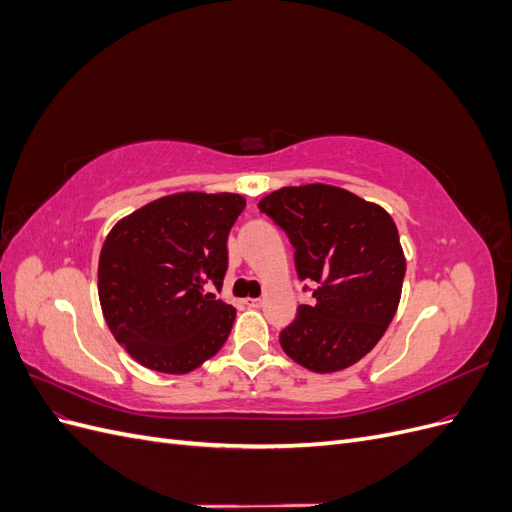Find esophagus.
Returning <instances> with one entry per match:
<instances>
[{
  "label": "esophagus",
  "instance_id": "34e87169",
  "mask_svg": "<svg viewBox=\"0 0 512 512\" xmlns=\"http://www.w3.org/2000/svg\"><path fill=\"white\" fill-rule=\"evenodd\" d=\"M245 303L250 305V307H260V305H262V299H247Z\"/></svg>",
  "mask_w": 512,
  "mask_h": 512
}]
</instances>
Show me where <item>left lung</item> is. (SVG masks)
I'll return each mask as SVG.
<instances>
[{"mask_svg":"<svg viewBox=\"0 0 512 512\" xmlns=\"http://www.w3.org/2000/svg\"><path fill=\"white\" fill-rule=\"evenodd\" d=\"M258 209L286 230L314 303L280 333L294 363L316 374L342 371L374 348L397 312L406 256L380 205L327 183L275 190Z\"/></svg>","mask_w":512,"mask_h":512,"instance_id":"left-lung-1","label":"left lung"}]
</instances>
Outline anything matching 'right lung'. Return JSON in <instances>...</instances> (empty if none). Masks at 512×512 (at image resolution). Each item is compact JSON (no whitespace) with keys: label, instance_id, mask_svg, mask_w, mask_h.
Segmentation results:
<instances>
[{"label":"right lung","instance_id":"obj_1","mask_svg":"<svg viewBox=\"0 0 512 512\" xmlns=\"http://www.w3.org/2000/svg\"><path fill=\"white\" fill-rule=\"evenodd\" d=\"M243 209L239 194L179 192L108 232L98 297L108 329L136 363L188 374L224 346L237 312L205 286L222 288L228 232Z\"/></svg>","mask_w":512,"mask_h":512}]
</instances>
